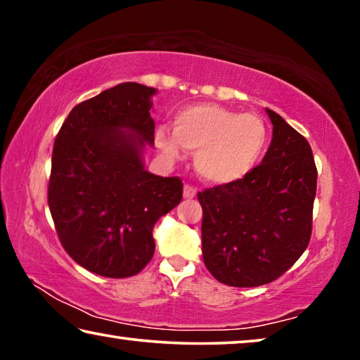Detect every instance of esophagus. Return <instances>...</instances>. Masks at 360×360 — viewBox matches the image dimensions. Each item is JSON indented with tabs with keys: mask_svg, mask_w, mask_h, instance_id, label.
I'll use <instances>...</instances> for the list:
<instances>
[{
	"mask_svg": "<svg viewBox=\"0 0 360 360\" xmlns=\"http://www.w3.org/2000/svg\"><path fill=\"white\" fill-rule=\"evenodd\" d=\"M197 195V187H193L191 184L184 186V198H193Z\"/></svg>",
	"mask_w": 360,
	"mask_h": 360,
	"instance_id": "obj_1",
	"label": "esophagus"
}]
</instances>
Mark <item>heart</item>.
<instances>
[{
  "mask_svg": "<svg viewBox=\"0 0 360 360\" xmlns=\"http://www.w3.org/2000/svg\"><path fill=\"white\" fill-rule=\"evenodd\" d=\"M155 144L169 158H178L181 148L195 152V169L205 181L229 184L257 167L268 144V127L257 114L203 103L181 109L173 117V133L158 129Z\"/></svg>",
  "mask_w": 360,
  "mask_h": 360,
  "instance_id": "obj_1",
  "label": "heart"
}]
</instances>
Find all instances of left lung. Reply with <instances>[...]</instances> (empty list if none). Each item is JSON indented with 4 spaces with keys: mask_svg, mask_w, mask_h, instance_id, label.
I'll list each match as a JSON object with an SVG mask.
<instances>
[{
    "mask_svg": "<svg viewBox=\"0 0 360 360\" xmlns=\"http://www.w3.org/2000/svg\"><path fill=\"white\" fill-rule=\"evenodd\" d=\"M266 112L273 139L260 165L240 181L197 193L205 265L233 288L275 281L311 238L318 182L311 146L281 115Z\"/></svg>",
    "mask_w": 360,
    "mask_h": 360,
    "instance_id": "obj_1",
    "label": "left lung"
}]
</instances>
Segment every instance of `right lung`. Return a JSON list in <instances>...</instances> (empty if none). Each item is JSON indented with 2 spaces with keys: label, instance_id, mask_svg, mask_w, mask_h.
<instances>
[{
  "label": "right lung",
  "instance_id": "add662e5",
  "mask_svg": "<svg viewBox=\"0 0 360 360\" xmlns=\"http://www.w3.org/2000/svg\"><path fill=\"white\" fill-rule=\"evenodd\" d=\"M154 94L124 82L79 103L53 143L47 202L58 240L100 276L138 275L154 255L158 217L182 200L181 178L146 172L141 160L154 143Z\"/></svg>",
  "mask_w": 360,
  "mask_h": 360
}]
</instances>
